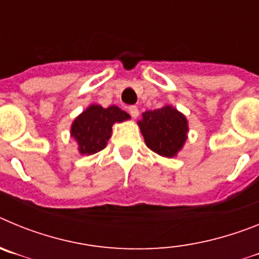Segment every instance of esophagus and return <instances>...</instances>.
<instances>
[{"mask_svg": "<svg viewBox=\"0 0 259 259\" xmlns=\"http://www.w3.org/2000/svg\"><path fill=\"white\" fill-rule=\"evenodd\" d=\"M128 111H130V114H131L132 118H136V116L139 115V109H137V106H135V105L128 106Z\"/></svg>", "mask_w": 259, "mask_h": 259, "instance_id": "obj_1", "label": "esophagus"}]
</instances>
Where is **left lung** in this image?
Wrapping results in <instances>:
<instances>
[{"label": "left lung", "mask_w": 259, "mask_h": 259, "mask_svg": "<svg viewBox=\"0 0 259 259\" xmlns=\"http://www.w3.org/2000/svg\"><path fill=\"white\" fill-rule=\"evenodd\" d=\"M139 125L148 148L163 157H174L187 140V119L171 106L145 111Z\"/></svg>", "instance_id": "1"}]
</instances>
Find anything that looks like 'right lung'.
I'll return each instance as SVG.
<instances>
[{
    "mask_svg": "<svg viewBox=\"0 0 259 259\" xmlns=\"http://www.w3.org/2000/svg\"><path fill=\"white\" fill-rule=\"evenodd\" d=\"M130 118L118 106L104 109L92 105L80 114L71 127V135L76 139L81 154H95L105 148L111 136V127L115 122H123Z\"/></svg>",
    "mask_w": 259,
    "mask_h": 259,
    "instance_id": "obj_1",
    "label": "right lung"
}]
</instances>
